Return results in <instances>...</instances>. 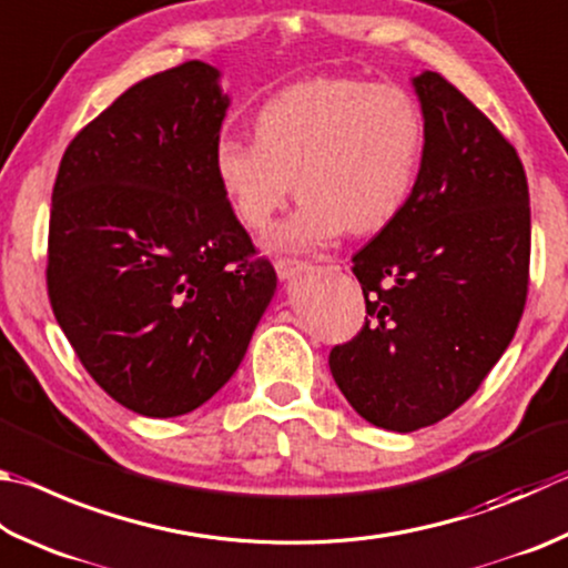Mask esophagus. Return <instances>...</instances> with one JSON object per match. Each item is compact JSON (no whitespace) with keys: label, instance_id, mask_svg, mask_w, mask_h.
Here are the masks:
<instances>
[{"label":"esophagus","instance_id":"obj_1","mask_svg":"<svg viewBox=\"0 0 568 568\" xmlns=\"http://www.w3.org/2000/svg\"><path fill=\"white\" fill-rule=\"evenodd\" d=\"M303 271H307V263L297 261V257H277L275 261V273L277 277H283V281H291V277L301 275Z\"/></svg>","mask_w":568,"mask_h":568}]
</instances>
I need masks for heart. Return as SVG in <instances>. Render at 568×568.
<instances>
[{"label": "heart", "mask_w": 568, "mask_h": 568, "mask_svg": "<svg viewBox=\"0 0 568 568\" xmlns=\"http://www.w3.org/2000/svg\"><path fill=\"white\" fill-rule=\"evenodd\" d=\"M425 159V119L395 84L327 77L283 89L253 116V141H215L213 171L245 229L265 233L291 199L301 209L273 245L307 251L345 231H383L407 209Z\"/></svg>", "instance_id": "b5f03b06"}]
</instances>
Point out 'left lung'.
I'll return each instance as SVG.
<instances>
[{
	"label": "left lung",
	"instance_id": "8db88e82",
	"mask_svg": "<svg viewBox=\"0 0 568 568\" xmlns=\"http://www.w3.org/2000/svg\"><path fill=\"white\" fill-rule=\"evenodd\" d=\"M425 159L407 209L353 257L365 323L329 373L373 425L415 432L479 389L527 305L531 211L517 149L435 71L415 79Z\"/></svg>",
	"mask_w": 568,
	"mask_h": 568
}]
</instances>
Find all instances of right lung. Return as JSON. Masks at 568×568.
<instances>
[{
	"label": "right lung",
	"instance_id": "right-lung-1",
	"mask_svg": "<svg viewBox=\"0 0 568 568\" xmlns=\"http://www.w3.org/2000/svg\"><path fill=\"white\" fill-rule=\"evenodd\" d=\"M225 109L203 61L143 79L71 139L51 191V311L94 383L143 417L229 383L275 293L213 171Z\"/></svg>",
	"mask_w": 568,
	"mask_h": 568
}]
</instances>
